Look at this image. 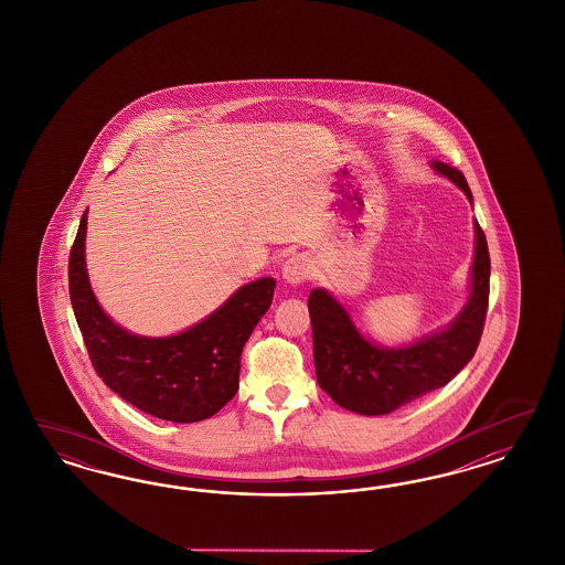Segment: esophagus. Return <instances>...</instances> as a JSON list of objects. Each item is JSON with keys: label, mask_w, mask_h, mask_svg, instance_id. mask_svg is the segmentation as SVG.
<instances>
[{"label": "esophagus", "mask_w": 565, "mask_h": 565, "mask_svg": "<svg viewBox=\"0 0 565 565\" xmlns=\"http://www.w3.org/2000/svg\"><path fill=\"white\" fill-rule=\"evenodd\" d=\"M310 275V263L307 257L302 255H296V257L288 258L281 267V277L286 284L290 286H300L305 284Z\"/></svg>", "instance_id": "obj_1"}]
</instances>
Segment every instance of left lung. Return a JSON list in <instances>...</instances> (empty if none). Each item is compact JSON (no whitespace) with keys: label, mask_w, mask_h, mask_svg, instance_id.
Wrapping results in <instances>:
<instances>
[{"label":"left lung","mask_w":565,"mask_h":565,"mask_svg":"<svg viewBox=\"0 0 565 565\" xmlns=\"http://www.w3.org/2000/svg\"><path fill=\"white\" fill-rule=\"evenodd\" d=\"M430 166L463 190L472 203L462 171L441 161ZM475 234L466 307L445 329L406 348H383L369 342L352 323L350 312L329 291H310L308 312L317 381L335 404L364 416L390 414L444 387L472 360L484 327L491 277V258L479 222H475Z\"/></svg>","instance_id":"8db88e82"}]
</instances>
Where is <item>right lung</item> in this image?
<instances>
[{
    "instance_id": "obj_1",
    "label": "right lung",
    "mask_w": 565,
    "mask_h": 565,
    "mask_svg": "<svg viewBox=\"0 0 565 565\" xmlns=\"http://www.w3.org/2000/svg\"><path fill=\"white\" fill-rule=\"evenodd\" d=\"M86 211L68 260L70 300L103 383L154 418L199 423L238 392L242 348L274 300V277L242 286L205 321L170 338L135 335L114 323L90 290Z\"/></svg>"
}]
</instances>
